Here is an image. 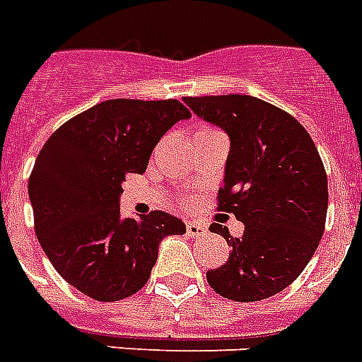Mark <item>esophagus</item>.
<instances>
[{
  "label": "esophagus",
  "instance_id": "obj_1",
  "mask_svg": "<svg viewBox=\"0 0 362 362\" xmlns=\"http://www.w3.org/2000/svg\"><path fill=\"white\" fill-rule=\"evenodd\" d=\"M186 235L192 238H197V237H203L206 235V227L197 223V221H187L186 223Z\"/></svg>",
  "mask_w": 362,
  "mask_h": 362
}]
</instances>
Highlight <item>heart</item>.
I'll use <instances>...</instances> for the list:
<instances>
[{"label":"heart","mask_w":362,"mask_h":362,"mask_svg":"<svg viewBox=\"0 0 362 362\" xmlns=\"http://www.w3.org/2000/svg\"><path fill=\"white\" fill-rule=\"evenodd\" d=\"M212 131H216V129H212V127H210V125H199L197 127V131H195V135H206V133H212Z\"/></svg>","instance_id":"heart-1"}]
</instances>
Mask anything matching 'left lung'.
Segmentation results:
<instances>
[{"instance_id": "obj_1", "label": "left lung", "mask_w": 362, "mask_h": 362, "mask_svg": "<svg viewBox=\"0 0 362 362\" xmlns=\"http://www.w3.org/2000/svg\"><path fill=\"white\" fill-rule=\"evenodd\" d=\"M184 101L231 139L218 210L244 223L240 238L220 226L231 252L206 280L237 303L272 297L297 280L325 231L329 192L320 152L295 116L263 99L229 93Z\"/></svg>"}]
</instances>
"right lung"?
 I'll list each match as a JSON object with an SVG mask.
<instances>
[{"instance_id": "add662e5", "label": "right lung", "mask_w": 362, "mask_h": 362, "mask_svg": "<svg viewBox=\"0 0 362 362\" xmlns=\"http://www.w3.org/2000/svg\"><path fill=\"white\" fill-rule=\"evenodd\" d=\"M192 112L178 99H109L48 136L28 182L37 238L67 284L112 303L146 286L159 242L182 235L178 218L152 210L120 218L122 182L144 173L152 150Z\"/></svg>"}]
</instances>
